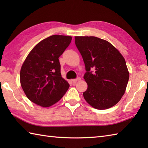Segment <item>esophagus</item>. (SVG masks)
Returning a JSON list of instances; mask_svg holds the SVG:
<instances>
[{
	"instance_id": "esophagus-1",
	"label": "esophagus",
	"mask_w": 148,
	"mask_h": 148,
	"mask_svg": "<svg viewBox=\"0 0 148 148\" xmlns=\"http://www.w3.org/2000/svg\"><path fill=\"white\" fill-rule=\"evenodd\" d=\"M79 80H81V77H77V79H72L71 81H72V83H76L77 81H79Z\"/></svg>"
}]
</instances>
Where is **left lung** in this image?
<instances>
[{
    "label": "left lung",
    "mask_w": 148,
    "mask_h": 148,
    "mask_svg": "<svg viewBox=\"0 0 148 148\" xmlns=\"http://www.w3.org/2000/svg\"><path fill=\"white\" fill-rule=\"evenodd\" d=\"M75 43L86 71L84 79L88 88L84 99L97 109L115 106L124 95L129 79L124 57L111 43L99 37L75 36Z\"/></svg>",
    "instance_id": "obj_1"
}]
</instances>
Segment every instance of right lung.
Wrapping results in <instances>:
<instances>
[{"label":"right lung","mask_w":148,"mask_h":148,"mask_svg":"<svg viewBox=\"0 0 148 148\" xmlns=\"http://www.w3.org/2000/svg\"><path fill=\"white\" fill-rule=\"evenodd\" d=\"M71 36L53 35L34 47L20 70L22 89L30 101L48 108L60 100L69 88L62 77L58 58L70 45Z\"/></svg>","instance_id":"obj_1"}]
</instances>
